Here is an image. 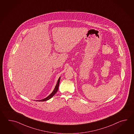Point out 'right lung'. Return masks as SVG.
I'll list each match as a JSON object with an SVG mask.
<instances>
[{"label": "right lung", "mask_w": 134, "mask_h": 134, "mask_svg": "<svg viewBox=\"0 0 134 134\" xmlns=\"http://www.w3.org/2000/svg\"><path fill=\"white\" fill-rule=\"evenodd\" d=\"M60 77L58 79V81H57V85L55 86V88H54V91H53V92H52L51 94H50L48 96H47V97L46 98H44V99H42V100H39L38 101H39V102H43V101H46V100H49V99H50L51 98L53 97V96L54 95V94H55L56 93H57V91H58V87H59V82H60Z\"/></svg>", "instance_id": "1"}]
</instances>
